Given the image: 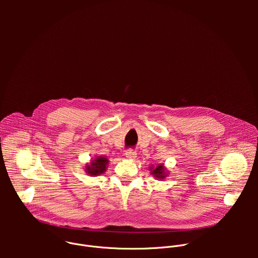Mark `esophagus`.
<instances>
[{
    "label": "esophagus",
    "instance_id": "esophagus-1",
    "mask_svg": "<svg viewBox=\"0 0 258 258\" xmlns=\"http://www.w3.org/2000/svg\"><path fill=\"white\" fill-rule=\"evenodd\" d=\"M137 153H136V151L134 150V149H127L126 151H125V156L128 158V159H135L137 156Z\"/></svg>",
    "mask_w": 258,
    "mask_h": 258
}]
</instances>
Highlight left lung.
<instances>
[{"label":"left lung","mask_w":258,"mask_h":258,"mask_svg":"<svg viewBox=\"0 0 258 258\" xmlns=\"http://www.w3.org/2000/svg\"><path fill=\"white\" fill-rule=\"evenodd\" d=\"M151 173L154 174V176L159 177V178H164L165 177V171L163 165H158L154 169H151Z\"/></svg>","instance_id":"obj_1"}]
</instances>
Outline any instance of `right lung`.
<instances>
[{"label": "right lung", "instance_id": "obj_1", "mask_svg": "<svg viewBox=\"0 0 258 258\" xmlns=\"http://www.w3.org/2000/svg\"><path fill=\"white\" fill-rule=\"evenodd\" d=\"M108 164V160L105 157L99 156L94 161L91 162V165L87 166V172L91 175H98L103 173L106 170V165Z\"/></svg>", "mask_w": 258, "mask_h": 258}]
</instances>
